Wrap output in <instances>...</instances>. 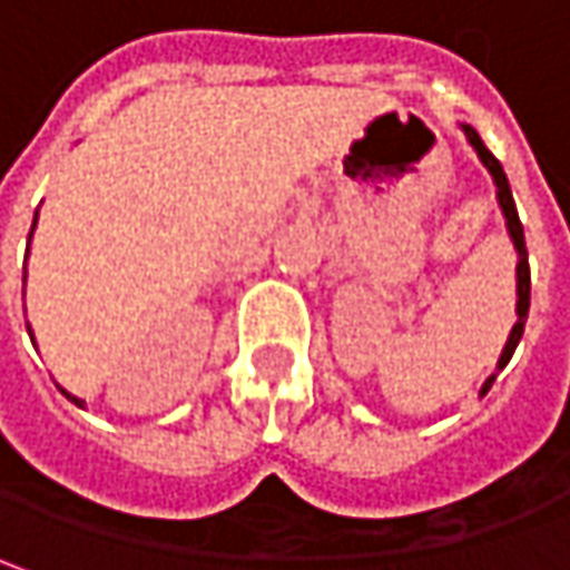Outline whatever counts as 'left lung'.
<instances>
[{"label": "left lung", "instance_id": "left-lung-1", "mask_svg": "<svg viewBox=\"0 0 570 570\" xmlns=\"http://www.w3.org/2000/svg\"><path fill=\"white\" fill-rule=\"evenodd\" d=\"M462 134L469 139V146L479 153V159L488 168V175L494 178V187H498V207L504 213V219H508V233L510 242H513V248H517V325L510 328L508 344H504V351H501V360H498V370H504L513 357V351H517V344H520V337H523V328H527V315H530V261H527V238H523V226H520V216H517V204H513V194H510L508 185V175H504V168H501V161L494 159L491 153H488V146L482 142V137L469 127V124H462ZM498 376V373H494ZM494 376H488L482 385V395L491 389L494 383Z\"/></svg>", "mask_w": 570, "mask_h": 570}]
</instances>
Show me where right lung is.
Segmentation results:
<instances>
[{
	"label": "right lung",
	"instance_id": "add662e5",
	"mask_svg": "<svg viewBox=\"0 0 570 570\" xmlns=\"http://www.w3.org/2000/svg\"><path fill=\"white\" fill-rule=\"evenodd\" d=\"M35 226H38V216H35V223H31V233H35ZM28 242H31V236H28ZM31 334V332H28ZM31 341H35V337H31ZM62 395H66V399H69V402H76V405H79V409H82V405H86V402H82V399H76V395H69V392H66V389H62Z\"/></svg>",
	"mask_w": 570,
	"mask_h": 570
}]
</instances>
